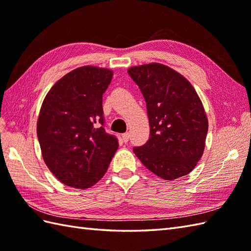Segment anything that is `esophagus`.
I'll return each instance as SVG.
<instances>
[{"mask_svg":"<svg viewBox=\"0 0 251 251\" xmlns=\"http://www.w3.org/2000/svg\"><path fill=\"white\" fill-rule=\"evenodd\" d=\"M129 137H130V135H129V132H125V134H123L122 135V138H123V141L124 142H127L129 140Z\"/></svg>","mask_w":251,"mask_h":251,"instance_id":"1","label":"esophagus"}]
</instances>
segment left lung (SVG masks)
Here are the masks:
<instances>
[{"instance_id":"8db88e82","label":"left lung","mask_w":251,"mask_h":251,"mask_svg":"<svg viewBox=\"0 0 251 251\" xmlns=\"http://www.w3.org/2000/svg\"><path fill=\"white\" fill-rule=\"evenodd\" d=\"M145 97L150 138L135 147L145 166L165 180L190 174L205 149L208 120L194 87L177 71L161 63L128 69Z\"/></svg>"}]
</instances>
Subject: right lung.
I'll use <instances>...</instances> for the list:
<instances>
[{"mask_svg": "<svg viewBox=\"0 0 251 251\" xmlns=\"http://www.w3.org/2000/svg\"><path fill=\"white\" fill-rule=\"evenodd\" d=\"M113 72L85 66L61 77L42 103L37 139L46 166L68 186L86 189L103 177L119 141L104 130L102 95Z\"/></svg>", "mask_w": 251, "mask_h": 251, "instance_id": "1", "label": "right lung"}]
</instances>
